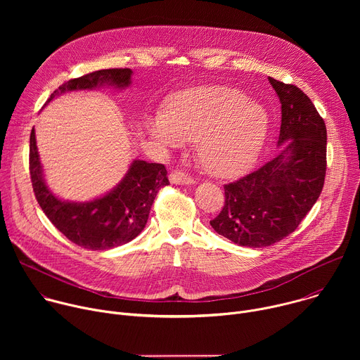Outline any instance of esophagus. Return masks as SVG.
Here are the masks:
<instances>
[{"label": "esophagus", "mask_w": 360, "mask_h": 360, "mask_svg": "<svg viewBox=\"0 0 360 360\" xmlns=\"http://www.w3.org/2000/svg\"><path fill=\"white\" fill-rule=\"evenodd\" d=\"M169 181L175 185H191V184H193L192 176L188 175L186 172L181 171V169H174L169 174Z\"/></svg>", "instance_id": "34e87169"}]
</instances>
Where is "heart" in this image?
<instances>
[{
	"mask_svg": "<svg viewBox=\"0 0 360 360\" xmlns=\"http://www.w3.org/2000/svg\"><path fill=\"white\" fill-rule=\"evenodd\" d=\"M146 129L168 148L196 141L202 167L214 175L232 176L258 158L269 115L236 88L205 86L176 95L165 114L148 117Z\"/></svg>",
	"mask_w": 360,
	"mask_h": 360,
	"instance_id": "b5f03b06",
	"label": "heart"
}]
</instances>
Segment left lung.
<instances>
[{"label":"left lung","mask_w":360,"mask_h":360,"mask_svg":"<svg viewBox=\"0 0 360 360\" xmlns=\"http://www.w3.org/2000/svg\"><path fill=\"white\" fill-rule=\"evenodd\" d=\"M281 101L278 155L226 184L225 205L210 224L233 243L271 246L290 235L316 203L326 175V125L302 89L269 77Z\"/></svg>","instance_id":"8db88e82"}]
</instances>
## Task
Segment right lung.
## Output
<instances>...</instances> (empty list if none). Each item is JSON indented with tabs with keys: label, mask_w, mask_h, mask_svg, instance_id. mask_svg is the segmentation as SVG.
Instances as JSON below:
<instances>
[{
	"label": "right lung",
	"mask_w": 360,
	"mask_h": 360,
	"mask_svg": "<svg viewBox=\"0 0 360 360\" xmlns=\"http://www.w3.org/2000/svg\"><path fill=\"white\" fill-rule=\"evenodd\" d=\"M131 75L129 68H111L70 79L51 94L46 104L68 91L104 85L127 88L131 84ZM30 175L35 198L46 218L71 242L92 250L111 249L136 238L146 225L158 191L169 185L162 164L135 160L122 181L104 196L88 202L63 200L45 184L34 128L30 136Z\"/></svg>",
	"instance_id": "1"
}]
</instances>
